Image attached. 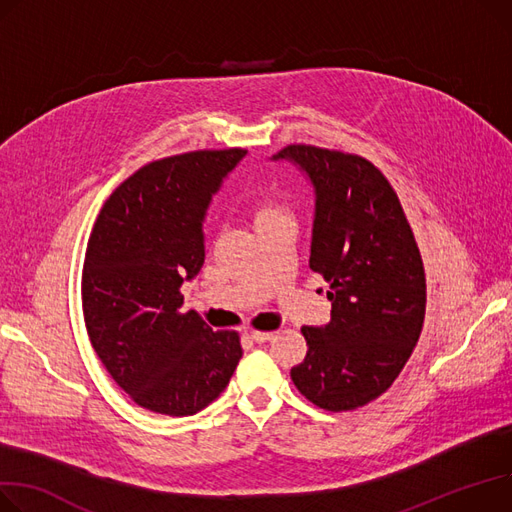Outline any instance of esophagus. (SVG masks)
<instances>
[{
  "label": "esophagus",
  "mask_w": 512,
  "mask_h": 512,
  "mask_svg": "<svg viewBox=\"0 0 512 512\" xmlns=\"http://www.w3.org/2000/svg\"><path fill=\"white\" fill-rule=\"evenodd\" d=\"M251 339L255 344H265L269 339H274V333L271 331H251Z\"/></svg>",
  "instance_id": "esophagus-1"
}]
</instances>
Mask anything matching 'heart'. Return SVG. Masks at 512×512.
I'll return each mask as SVG.
<instances>
[{
    "mask_svg": "<svg viewBox=\"0 0 512 512\" xmlns=\"http://www.w3.org/2000/svg\"><path fill=\"white\" fill-rule=\"evenodd\" d=\"M249 216L255 224V228L263 226V224H269V222H276V220H282V218H290L288 210L282 206V203L278 199H274L271 195H255L251 201H249Z\"/></svg>",
    "mask_w": 512,
    "mask_h": 512,
    "instance_id": "heart-1",
    "label": "heart"
}]
</instances>
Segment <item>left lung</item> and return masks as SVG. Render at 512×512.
<instances>
[{"label": "left lung", "instance_id": "8db88e82", "mask_svg": "<svg viewBox=\"0 0 512 512\" xmlns=\"http://www.w3.org/2000/svg\"><path fill=\"white\" fill-rule=\"evenodd\" d=\"M286 158L315 187L309 265L329 282L331 321L302 327L296 389L327 412L381 397L410 360L426 315L424 263L399 197L370 160L290 144Z\"/></svg>", "mask_w": 512, "mask_h": 512}]
</instances>
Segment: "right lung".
I'll use <instances>...</instances> for the list:
<instances>
[{"label": "right lung", "instance_id": "add662e5", "mask_svg": "<svg viewBox=\"0 0 512 512\" xmlns=\"http://www.w3.org/2000/svg\"><path fill=\"white\" fill-rule=\"evenodd\" d=\"M247 150L154 160L105 201L88 238L82 311L113 381L144 410L193 416L226 389L243 356L236 331L183 313L181 286L206 257L201 222L212 193Z\"/></svg>", "mask_w": 512, "mask_h": 512}]
</instances>
